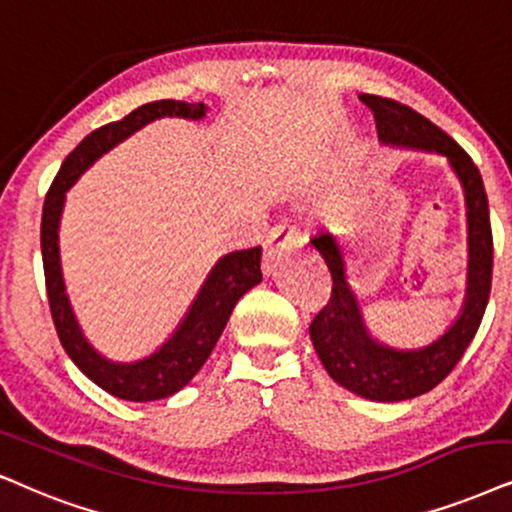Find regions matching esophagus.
<instances>
[{
  "label": "esophagus",
  "mask_w": 512,
  "mask_h": 512,
  "mask_svg": "<svg viewBox=\"0 0 512 512\" xmlns=\"http://www.w3.org/2000/svg\"><path fill=\"white\" fill-rule=\"evenodd\" d=\"M297 245H300V231H297V226L288 222L276 224L274 229L269 231L267 243H264V269L269 271L271 262H274L283 250L297 248Z\"/></svg>",
  "instance_id": "1"
}]
</instances>
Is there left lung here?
Segmentation results:
<instances>
[{
    "mask_svg": "<svg viewBox=\"0 0 512 512\" xmlns=\"http://www.w3.org/2000/svg\"><path fill=\"white\" fill-rule=\"evenodd\" d=\"M359 101L373 111L378 137L385 144L423 148V151L446 155L463 181L465 200H468L470 264L463 312L442 338L418 352H397V349L383 347L366 333L359 304L347 286L345 260H342L338 241L326 231L312 238V245L319 250L333 278L331 297L309 323V335H312L323 368L335 383L359 397L404 401L430 392L432 387L442 383L461 361L463 352L480 328L491 293V271H494L489 200L477 165L435 122L385 96L361 94Z\"/></svg>",
    "mask_w": 512,
    "mask_h": 512,
    "instance_id": "1",
    "label": "left lung"
}]
</instances>
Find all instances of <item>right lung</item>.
<instances>
[{"instance_id": "add662e5", "label": "right lung", "mask_w": 512, "mask_h": 512, "mask_svg": "<svg viewBox=\"0 0 512 512\" xmlns=\"http://www.w3.org/2000/svg\"><path fill=\"white\" fill-rule=\"evenodd\" d=\"M177 115V118L198 120L205 115L203 103L184 101H153L137 108L118 122H108L92 134H87L73 153L63 160L61 170L51 181L42 210V262L44 283H47L49 309L54 319L58 340L75 366L87 375L92 383L106 390L113 397L127 401H153L165 399L189 385L191 378L203 368L210 352L215 349L226 321L234 312L236 302L252 286L262 281V248L236 250L222 257L210 271L208 281L193 302L189 316L179 326V331L165 342L158 352L137 364H113L106 361L87 345L70 309L66 286H63L61 262H58V222H61L66 191L89 165L106 153L108 148L120 144L129 134L137 132L155 118Z\"/></svg>"}]
</instances>
